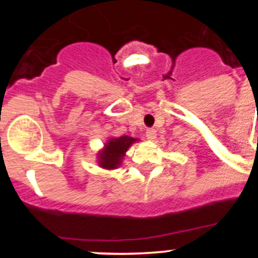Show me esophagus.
Returning <instances> with one entry per match:
<instances>
[{"instance_id":"1","label":"esophagus","mask_w":258,"mask_h":258,"mask_svg":"<svg viewBox=\"0 0 258 258\" xmlns=\"http://www.w3.org/2000/svg\"><path fill=\"white\" fill-rule=\"evenodd\" d=\"M156 130L155 128H148L147 131H146V137H147V140H155L156 139Z\"/></svg>"}]
</instances>
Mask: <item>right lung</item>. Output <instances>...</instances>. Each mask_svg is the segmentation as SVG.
<instances>
[{"label": "right lung", "mask_w": 258, "mask_h": 258, "mask_svg": "<svg viewBox=\"0 0 258 258\" xmlns=\"http://www.w3.org/2000/svg\"><path fill=\"white\" fill-rule=\"evenodd\" d=\"M139 141L137 139L130 136H121L116 139H110L105 148L98 153V165L106 170H114L121 165L123 156L130 146Z\"/></svg>", "instance_id": "1"}]
</instances>
